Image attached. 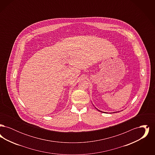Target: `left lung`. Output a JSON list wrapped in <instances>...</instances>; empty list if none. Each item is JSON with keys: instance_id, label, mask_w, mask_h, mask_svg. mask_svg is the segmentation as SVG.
<instances>
[{"instance_id": "left-lung-1", "label": "left lung", "mask_w": 155, "mask_h": 155, "mask_svg": "<svg viewBox=\"0 0 155 155\" xmlns=\"http://www.w3.org/2000/svg\"><path fill=\"white\" fill-rule=\"evenodd\" d=\"M97 110L98 111H101V112H102V113H106V112H103V111H102L99 110L98 109H97Z\"/></svg>"}]
</instances>
